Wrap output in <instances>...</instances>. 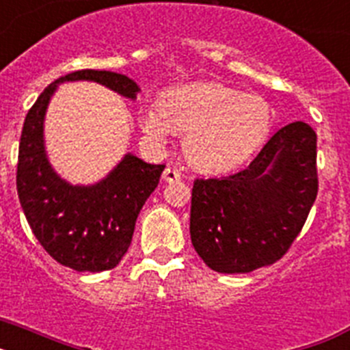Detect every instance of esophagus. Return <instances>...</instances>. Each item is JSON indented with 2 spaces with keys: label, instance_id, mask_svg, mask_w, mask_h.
<instances>
[{
  "label": "esophagus",
  "instance_id": "obj_1",
  "mask_svg": "<svg viewBox=\"0 0 350 350\" xmlns=\"http://www.w3.org/2000/svg\"><path fill=\"white\" fill-rule=\"evenodd\" d=\"M163 180H165V182H177V180H180V173H178L177 170L166 168L165 172H163Z\"/></svg>",
  "mask_w": 350,
  "mask_h": 350
}]
</instances>
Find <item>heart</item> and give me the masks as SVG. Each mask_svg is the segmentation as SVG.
<instances>
[{
  "label": "heart",
  "mask_w": 350,
  "mask_h": 350,
  "mask_svg": "<svg viewBox=\"0 0 350 350\" xmlns=\"http://www.w3.org/2000/svg\"><path fill=\"white\" fill-rule=\"evenodd\" d=\"M271 105L258 94L219 82L178 85L159 103L142 108L138 126L148 138L165 142L170 131L184 137V156L203 173H221L245 163L273 128Z\"/></svg>",
  "instance_id": "heart-1"
}]
</instances>
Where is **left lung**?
<instances>
[{"label": "left lung", "mask_w": 350, "mask_h": 350, "mask_svg": "<svg viewBox=\"0 0 350 350\" xmlns=\"http://www.w3.org/2000/svg\"><path fill=\"white\" fill-rule=\"evenodd\" d=\"M317 135L298 120L284 126L242 172L198 178L191 242L219 273H249L282 258L317 196Z\"/></svg>", "instance_id": "left-lung-1"}]
</instances>
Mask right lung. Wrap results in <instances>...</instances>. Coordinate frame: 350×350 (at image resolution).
<instances>
[{
  "instance_id": "right-lung-1",
  "label": "right lung",
  "mask_w": 350,
  "mask_h": 350,
  "mask_svg": "<svg viewBox=\"0 0 350 350\" xmlns=\"http://www.w3.org/2000/svg\"><path fill=\"white\" fill-rule=\"evenodd\" d=\"M79 80L98 82L133 101L140 92L135 80L105 70L73 71L45 88L24 120L17 193L43 249L71 270L94 273L116 268L128 252L138 213L165 165H148L128 152L96 184L73 185L61 178L47 157L43 122L59 83Z\"/></svg>"
}]
</instances>
